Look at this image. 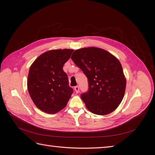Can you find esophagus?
Wrapping results in <instances>:
<instances>
[{
  "instance_id": "obj_1",
  "label": "esophagus",
  "mask_w": 155,
  "mask_h": 155,
  "mask_svg": "<svg viewBox=\"0 0 155 155\" xmlns=\"http://www.w3.org/2000/svg\"><path fill=\"white\" fill-rule=\"evenodd\" d=\"M74 90L76 91V93H79V88L78 86H76L74 87Z\"/></svg>"
}]
</instances>
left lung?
<instances>
[{
	"mask_svg": "<svg viewBox=\"0 0 155 155\" xmlns=\"http://www.w3.org/2000/svg\"><path fill=\"white\" fill-rule=\"evenodd\" d=\"M71 59L88 78V91L81 96L87 109L101 116L116 110L126 88L120 61L109 51L97 47L75 50Z\"/></svg>",
	"mask_w": 155,
	"mask_h": 155,
	"instance_id": "1",
	"label": "left lung"
}]
</instances>
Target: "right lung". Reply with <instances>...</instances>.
<instances>
[{
    "label": "right lung",
    "instance_id": "1",
    "mask_svg": "<svg viewBox=\"0 0 155 155\" xmlns=\"http://www.w3.org/2000/svg\"><path fill=\"white\" fill-rule=\"evenodd\" d=\"M72 49L51 50L40 55L30 66L27 80L30 96L35 106L48 114H55L67 105L73 89L63 67Z\"/></svg>",
    "mask_w": 155,
    "mask_h": 155
}]
</instances>
